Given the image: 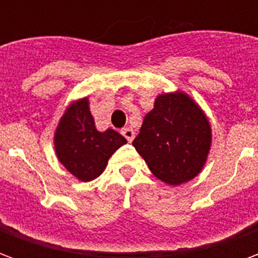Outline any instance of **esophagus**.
Listing matches in <instances>:
<instances>
[{
	"instance_id": "obj_1",
	"label": "esophagus",
	"mask_w": 258,
	"mask_h": 258,
	"mask_svg": "<svg viewBox=\"0 0 258 258\" xmlns=\"http://www.w3.org/2000/svg\"><path fill=\"white\" fill-rule=\"evenodd\" d=\"M121 134L124 135V138L128 142H133V140L135 138V131L131 127H125V128L121 130Z\"/></svg>"
}]
</instances>
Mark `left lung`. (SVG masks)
Here are the masks:
<instances>
[{
  "instance_id": "obj_1",
  "label": "left lung",
  "mask_w": 258,
  "mask_h": 258,
  "mask_svg": "<svg viewBox=\"0 0 258 258\" xmlns=\"http://www.w3.org/2000/svg\"><path fill=\"white\" fill-rule=\"evenodd\" d=\"M211 141V124L203 109L177 90L156 96L133 145L156 178L177 186L199 175Z\"/></svg>"
}]
</instances>
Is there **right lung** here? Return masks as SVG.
<instances>
[{"label": "right lung", "mask_w": 258, "mask_h": 258, "mask_svg": "<svg viewBox=\"0 0 258 258\" xmlns=\"http://www.w3.org/2000/svg\"><path fill=\"white\" fill-rule=\"evenodd\" d=\"M127 140L117 131H98L90 110L88 96L70 102L53 134L58 160L73 177L88 182L98 178L109 159Z\"/></svg>", "instance_id": "1"}]
</instances>
